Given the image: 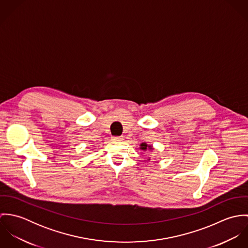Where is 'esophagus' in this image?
Returning a JSON list of instances; mask_svg holds the SVG:
<instances>
[{
	"label": "esophagus",
	"instance_id": "obj_1",
	"mask_svg": "<svg viewBox=\"0 0 248 248\" xmlns=\"http://www.w3.org/2000/svg\"><path fill=\"white\" fill-rule=\"evenodd\" d=\"M112 140H114V141H122L123 140V137H113Z\"/></svg>",
	"mask_w": 248,
	"mask_h": 248
}]
</instances>
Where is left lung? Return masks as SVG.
I'll list each match as a JSON object with an SVG mask.
<instances>
[{
	"label": "left lung",
	"mask_w": 248,
	"mask_h": 248,
	"mask_svg": "<svg viewBox=\"0 0 248 248\" xmlns=\"http://www.w3.org/2000/svg\"><path fill=\"white\" fill-rule=\"evenodd\" d=\"M140 148L141 149L142 151H144V152H146L147 150H148V151H153V150H154L153 146H152V145H148L146 142L141 143V144L140 145ZM150 159H151V158H148L147 160H150Z\"/></svg>",
	"instance_id": "obj_1"
}]
</instances>
